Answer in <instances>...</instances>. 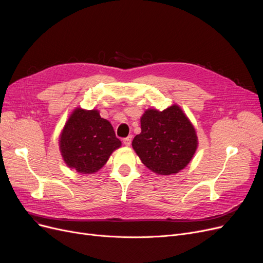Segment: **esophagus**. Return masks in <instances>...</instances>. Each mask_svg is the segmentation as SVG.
I'll return each instance as SVG.
<instances>
[{
  "mask_svg": "<svg viewBox=\"0 0 263 263\" xmlns=\"http://www.w3.org/2000/svg\"><path fill=\"white\" fill-rule=\"evenodd\" d=\"M131 141H132V136L130 135V136H128V138L123 139V144L128 147V146L131 145Z\"/></svg>",
  "mask_w": 263,
  "mask_h": 263,
  "instance_id": "obj_1",
  "label": "esophagus"
}]
</instances>
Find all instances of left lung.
<instances>
[{"label": "left lung", "instance_id": "obj_1", "mask_svg": "<svg viewBox=\"0 0 263 263\" xmlns=\"http://www.w3.org/2000/svg\"><path fill=\"white\" fill-rule=\"evenodd\" d=\"M141 130L132 147L143 164L156 174L178 173L196 154V129L177 104L162 111L146 109L141 117Z\"/></svg>", "mask_w": 263, "mask_h": 263}]
</instances>
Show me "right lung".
<instances>
[{
	"mask_svg": "<svg viewBox=\"0 0 263 263\" xmlns=\"http://www.w3.org/2000/svg\"><path fill=\"white\" fill-rule=\"evenodd\" d=\"M120 146L112 125L100 116L98 109L76 107L59 136V148L65 164L82 174L98 172Z\"/></svg>",
	"mask_w": 263,
	"mask_h": 263,
	"instance_id": "add662e5",
	"label": "right lung"
}]
</instances>
